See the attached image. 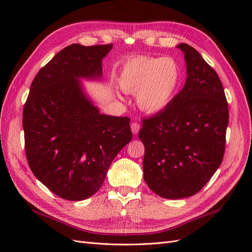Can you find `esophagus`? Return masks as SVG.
<instances>
[{
	"mask_svg": "<svg viewBox=\"0 0 252 252\" xmlns=\"http://www.w3.org/2000/svg\"><path fill=\"white\" fill-rule=\"evenodd\" d=\"M140 128H141L140 124L136 123V122H133V123H131V131H132L133 134L138 133L139 130H140Z\"/></svg>",
	"mask_w": 252,
	"mask_h": 252,
	"instance_id": "obj_1",
	"label": "esophagus"
}]
</instances>
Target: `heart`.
<instances>
[{"label":"heart","mask_w":252,"mask_h":252,"mask_svg":"<svg viewBox=\"0 0 252 252\" xmlns=\"http://www.w3.org/2000/svg\"><path fill=\"white\" fill-rule=\"evenodd\" d=\"M118 82L125 93H136V103L142 110L156 113L169 106L178 94L183 71L171 57L136 56L122 65Z\"/></svg>","instance_id":"heart-1"}]
</instances>
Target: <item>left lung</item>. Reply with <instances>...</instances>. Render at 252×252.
<instances>
[{
	"instance_id": "obj_1",
	"label": "left lung",
	"mask_w": 252,
	"mask_h": 252,
	"mask_svg": "<svg viewBox=\"0 0 252 252\" xmlns=\"http://www.w3.org/2000/svg\"><path fill=\"white\" fill-rule=\"evenodd\" d=\"M187 68L185 86L169 106L142 120L144 180L165 199L199 192L223 161L228 103L218 73L193 47L178 45Z\"/></svg>"
}]
</instances>
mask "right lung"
I'll list each match as a JSON object with an SVG mask.
<instances>
[{
  "mask_svg": "<svg viewBox=\"0 0 252 252\" xmlns=\"http://www.w3.org/2000/svg\"><path fill=\"white\" fill-rule=\"evenodd\" d=\"M112 44H71L33 79L23 110L25 151L35 178L65 200L82 201L101 188L113 158L132 139L130 119L101 114L79 79L102 75Z\"/></svg>",
  "mask_w": 252,
  "mask_h": 252,
  "instance_id": "add662e5",
  "label": "right lung"
}]
</instances>
